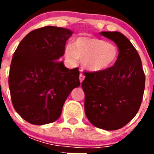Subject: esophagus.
<instances>
[{"label":"esophagus","instance_id":"34e87169","mask_svg":"<svg viewBox=\"0 0 154 154\" xmlns=\"http://www.w3.org/2000/svg\"><path fill=\"white\" fill-rule=\"evenodd\" d=\"M84 79H85V75H84L83 74L80 73V74H79V80H80V82H81V83H82V82L84 80Z\"/></svg>","mask_w":154,"mask_h":154}]
</instances>
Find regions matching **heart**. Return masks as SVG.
<instances>
[{"instance_id": "obj_1", "label": "heart", "mask_w": 154, "mask_h": 154, "mask_svg": "<svg viewBox=\"0 0 154 154\" xmlns=\"http://www.w3.org/2000/svg\"><path fill=\"white\" fill-rule=\"evenodd\" d=\"M65 59L75 64L83 61L85 69L92 72H103L111 68L119 58V49L113 44L99 38L80 36L74 39L64 51Z\"/></svg>"}]
</instances>
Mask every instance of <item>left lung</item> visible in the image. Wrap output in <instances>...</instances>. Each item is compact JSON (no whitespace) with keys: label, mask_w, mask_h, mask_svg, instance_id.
<instances>
[{"label":"left lung","mask_w":154,"mask_h":154,"mask_svg":"<svg viewBox=\"0 0 154 154\" xmlns=\"http://www.w3.org/2000/svg\"><path fill=\"white\" fill-rule=\"evenodd\" d=\"M119 48L113 66L99 72H85L82 82L85 112L91 123L106 130H119L137 115L145 88L140 57L129 39L118 31H103Z\"/></svg>","instance_id":"left-lung-1"}]
</instances>
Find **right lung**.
<instances>
[{
    "label": "right lung",
    "mask_w": 154,
    "mask_h": 154,
    "mask_svg": "<svg viewBox=\"0 0 154 154\" xmlns=\"http://www.w3.org/2000/svg\"><path fill=\"white\" fill-rule=\"evenodd\" d=\"M72 35L58 27L38 28L24 37L14 53L8 79L12 104L29 123L57 120L70 92L79 86L78 68L69 69L58 61Z\"/></svg>",
    "instance_id": "1"
}]
</instances>
